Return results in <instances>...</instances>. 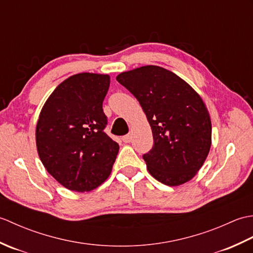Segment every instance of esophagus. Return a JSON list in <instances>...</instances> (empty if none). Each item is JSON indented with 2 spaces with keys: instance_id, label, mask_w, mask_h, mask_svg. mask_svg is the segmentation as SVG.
Instances as JSON below:
<instances>
[{
  "instance_id": "esophagus-1",
  "label": "esophagus",
  "mask_w": 253,
  "mask_h": 253,
  "mask_svg": "<svg viewBox=\"0 0 253 253\" xmlns=\"http://www.w3.org/2000/svg\"><path fill=\"white\" fill-rule=\"evenodd\" d=\"M122 139L125 143H129L131 141V135H126V136H124Z\"/></svg>"
}]
</instances>
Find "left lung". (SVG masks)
Returning a JSON list of instances; mask_svg holds the SVG:
<instances>
[{
  "label": "left lung",
  "mask_w": 253,
  "mask_h": 253,
  "mask_svg": "<svg viewBox=\"0 0 253 253\" xmlns=\"http://www.w3.org/2000/svg\"><path fill=\"white\" fill-rule=\"evenodd\" d=\"M116 80L136 96L151 127L154 144L143 155L149 173L171 187L192 179L212 143L211 118L200 94L155 65L121 73Z\"/></svg>",
  "instance_id": "8db88e82"
}]
</instances>
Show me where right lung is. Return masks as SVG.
<instances>
[{
    "label": "right lung",
    "instance_id": "right-lung-1",
    "mask_svg": "<svg viewBox=\"0 0 253 253\" xmlns=\"http://www.w3.org/2000/svg\"><path fill=\"white\" fill-rule=\"evenodd\" d=\"M109 75L80 73L64 80L42 106L36 127L39 158L69 190H93L110 176L120 150L106 135L102 109Z\"/></svg>",
    "mask_w": 253,
    "mask_h": 253
}]
</instances>
